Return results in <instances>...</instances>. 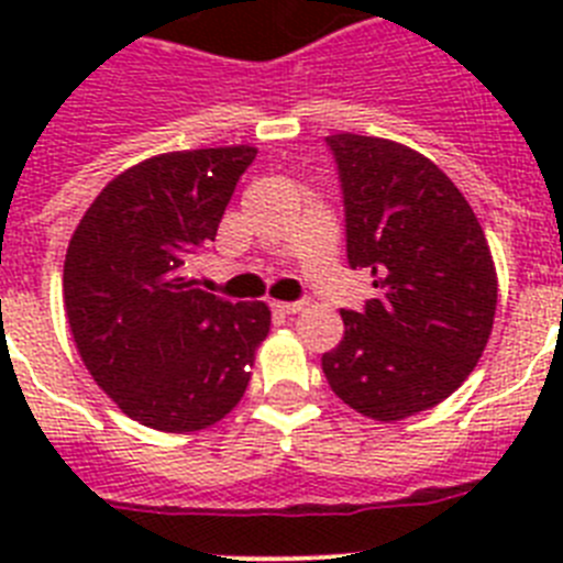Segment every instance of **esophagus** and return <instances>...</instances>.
<instances>
[{"label":"esophagus","mask_w":563,"mask_h":563,"mask_svg":"<svg viewBox=\"0 0 563 563\" xmlns=\"http://www.w3.org/2000/svg\"><path fill=\"white\" fill-rule=\"evenodd\" d=\"M301 301H273V312L276 316H296V312H301Z\"/></svg>","instance_id":"esophagus-1"}]
</instances>
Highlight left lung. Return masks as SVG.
<instances>
[{"label":"left lung","mask_w":563,"mask_h":563,"mask_svg":"<svg viewBox=\"0 0 563 563\" xmlns=\"http://www.w3.org/2000/svg\"><path fill=\"white\" fill-rule=\"evenodd\" d=\"M346 208V258L372 273L377 298L341 310L324 352L330 389L357 415L395 422L454 395L494 330L496 267L460 188L415 148L330 134Z\"/></svg>","instance_id":"8db88e82"}]
</instances>
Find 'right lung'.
<instances>
[{
  "mask_svg": "<svg viewBox=\"0 0 563 563\" xmlns=\"http://www.w3.org/2000/svg\"><path fill=\"white\" fill-rule=\"evenodd\" d=\"M253 157V146L148 157L103 186L69 239L64 310L78 355L148 429L186 434L220 422L271 332L265 301L231 305L186 276Z\"/></svg>",
  "mask_w": 563,
  "mask_h": 563,
  "instance_id": "obj_1",
  "label": "right lung"
}]
</instances>
